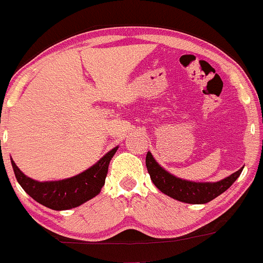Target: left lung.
<instances>
[{
	"label": "left lung",
	"instance_id": "1",
	"mask_svg": "<svg viewBox=\"0 0 263 263\" xmlns=\"http://www.w3.org/2000/svg\"><path fill=\"white\" fill-rule=\"evenodd\" d=\"M145 166L151 180L159 191L177 201L187 202V204H206L212 201L216 196L228 190L243 171L242 167L233 175L216 182H195V181L182 180L166 171L153 158L151 152H148L145 157Z\"/></svg>",
	"mask_w": 263,
	"mask_h": 263
}]
</instances>
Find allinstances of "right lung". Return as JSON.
<instances>
[{
  "instance_id": "right-lung-1",
  "label": "right lung",
  "mask_w": 263,
  "mask_h": 263,
  "mask_svg": "<svg viewBox=\"0 0 263 263\" xmlns=\"http://www.w3.org/2000/svg\"><path fill=\"white\" fill-rule=\"evenodd\" d=\"M119 147L107 152L93 166L82 173L64 178L59 181H40L32 180L20 171L15 162L11 158L16 180L28 195L35 201L51 210H68L77 208L100 194L105 185L109 163Z\"/></svg>"
}]
</instances>
